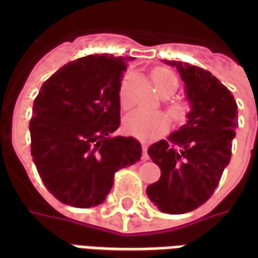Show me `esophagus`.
Segmentation results:
<instances>
[{
  "instance_id": "34e87169",
  "label": "esophagus",
  "mask_w": 258,
  "mask_h": 258,
  "mask_svg": "<svg viewBox=\"0 0 258 258\" xmlns=\"http://www.w3.org/2000/svg\"><path fill=\"white\" fill-rule=\"evenodd\" d=\"M142 159L143 161H147L149 159V154H147V145H142Z\"/></svg>"
}]
</instances>
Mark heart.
I'll list each match as a JSON object with an SVG mask.
<instances>
[{
  "label": "heart",
  "instance_id": "heart-1",
  "mask_svg": "<svg viewBox=\"0 0 258 258\" xmlns=\"http://www.w3.org/2000/svg\"><path fill=\"white\" fill-rule=\"evenodd\" d=\"M153 83L162 97H170L178 89L179 82L176 75L166 68H158L154 71ZM120 104L123 108H128L130 101L125 96L124 87L120 89ZM169 112L172 119L182 120L187 112V104L182 101H174L169 105ZM123 128L128 135L142 141H150L162 137L169 128V120L165 115L158 112L134 111L123 119Z\"/></svg>",
  "mask_w": 258,
  "mask_h": 258
}]
</instances>
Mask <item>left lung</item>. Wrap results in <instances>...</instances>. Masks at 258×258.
<instances>
[{"mask_svg": "<svg viewBox=\"0 0 258 258\" xmlns=\"http://www.w3.org/2000/svg\"><path fill=\"white\" fill-rule=\"evenodd\" d=\"M165 64L179 72L190 111L179 130L149 147L161 178L146 191L161 212L183 214L204 205L220 183L232 157L238 111L232 92L209 71L182 61Z\"/></svg>", "mask_w": 258, "mask_h": 258, "instance_id": "obj_1", "label": "left lung"}]
</instances>
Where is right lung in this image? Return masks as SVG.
Returning a JSON list of instances; mask_svg holds the SVG:
<instances>
[{"instance_id":"obj_1","label":"right lung","mask_w":258,"mask_h":258,"mask_svg":"<svg viewBox=\"0 0 258 258\" xmlns=\"http://www.w3.org/2000/svg\"><path fill=\"white\" fill-rule=\"evenodd\" d=\"M133 57L91 54L61 67L33 101L30 153L54 198L93 208L108 196L117 170L142 157L133 137H112L120 125L123 72Z\"/></svg>"}]
</instances>
